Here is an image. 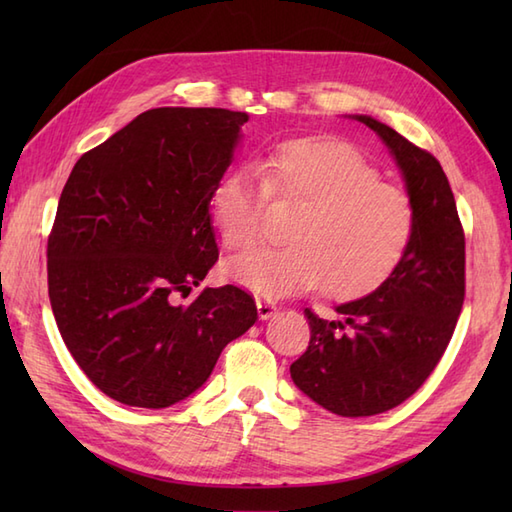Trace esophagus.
Segmentation results:
<instances>
[{"mask_svg":"<svg viewBox=\"0 0 512 512\" xmlns=\"http://www.w3.org/2000/svg\"><path fill=\"white\" fill-rule=\"evenodd\" d=\"M257 312L259 319H270L277 312V303L268 297H257Z\"/></svg>","mask_w":512,"mask_h":512,"instance_id":"1","label":"esophagus"}]
</instances>
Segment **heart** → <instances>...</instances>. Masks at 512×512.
<instances>
[{
  "mask_svg": "<svg viewBox=\"0 0 512 512\" xmlns=\"http://www.w3.org/2000/svg\"><path fill=\"white\" fill-rule=\"evenodd\" d=\"M259 176L233 169L217 182L211 215L226 248L244 250L264 233L268 198L301 202L292 242L253 248L228 262V275L259 295L281 297L325 284L341 301L383 288L402 264L416 228L409 195L380 180L354 145L290 138L259 160Z\"/></svg>",
  "mask_w": 512,
  "mask_h": 512,
  "instance_id": "1",
  "label": "heart"
}]
</instances>
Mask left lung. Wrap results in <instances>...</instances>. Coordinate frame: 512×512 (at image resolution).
<instances>
[{
    "label": "left lung",
    "mask_w": 512,
    "mask_h": 512,
    "mask_svg": "<svg viewBox=\"0 0 512 512\" xmlns=\"http://www.w3.org/2000/svg\"><path fill=\"white\" fill-rule=\"evenodd\" d=\"M385 140L405 176L416 228L383 288L319 319L306 308L310 343L290 376L336 416H376L416 394L436 369L464 303V228L449 180L427 149L396 129L356 116Z\"/></svg>",
    "instance_id": "8db88e82"
}]
</instances>
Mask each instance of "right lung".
<instances>
[{
    "label": "right lung",
    "mask_w": 512,
    "mask_h": 512,
    "mask_svg": "<svg viewBox=\"0 0 512 512\" xmlns=\"http://www.w3.org/2000/svg\"><path fill=\"white\" fill-rule=\"evenodd\" d=\"M246 112L158 107L76 162L48 235V295L85 376L129 407L162 409L204 385L257 321L233 284L193 286L220 257L211 195Z\"/></svg>",
    "instance_id": "1"
}]
</instances>
